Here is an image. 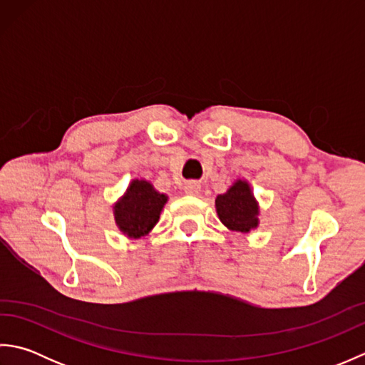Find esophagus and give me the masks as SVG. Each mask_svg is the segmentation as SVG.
Wrapping results in <instances>:
<instances>
[{
    "label": "esophagus",
    "instance_id": "esophagus-1",
    "mask_svg": "<svg viewBox=\"0 0 365 365\" xmlns=\"http://www.w3.org/2000/svg\"><path fill=\"white\" fill-rule=\"evenodd\" d=\"M199 191H200V183L199 182L191 180V182L185 183V192H187V195H197Z\"/></svg>",
    "mask_w": 365,
    "mask_h": 365
}]
</instances>
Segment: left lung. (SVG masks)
<instances>
[{"mask_svg": "<svg viewBox=\"0 0 365 365\" xmlns=\"http://www.w3.org/2000/svg\"><path fill=\"white\" fill-rule=\"evenodd\" d=\"M215 204L221 222L230 230L246 234L251 229L257 227L259 207L246 182H235L227 192L216 197Z\"/></svg>", "mask_w": 365, "mask_h": 365, "instance_id": "obj_1", "label": "left lung"}]
</instances>
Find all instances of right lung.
Returning <instances> with one entry per match:
<instances>
[{
  "mask_svg": "<svg viewBox=\"0 0 365 365\" xmlns=\"http://www.w3.org/2000/svg\"><path fill=\"white\" fill-rule=\"evenodd\" d=\"M166 200L168 197L155 191L149 182L133 180L125 196L114 207L115 222L127 237H143L157 224Z\"/></svg>",
  "mask_w": 365,
  "mask_h": 365,
  "instance_id": "obj_1",
  "label": "right lung"
}]
</instances>
